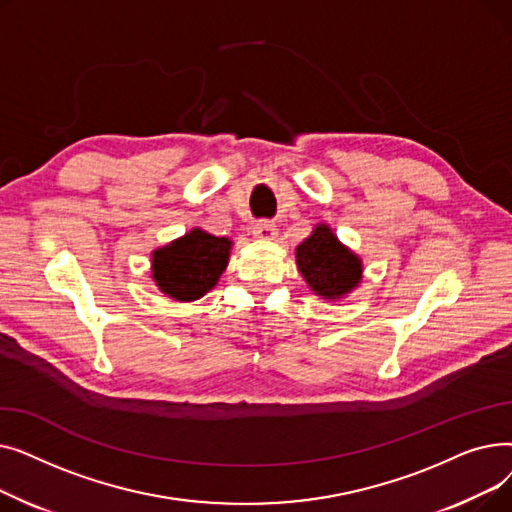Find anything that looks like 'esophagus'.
<instances>
[{"label": "esophagus", "mask_w": 512, "mask_h": 512, "mask_svg": "<svg viewBox=\"0 0 512 512\" xmlns=\"http://www.w3.org/2000/svg\"><path fill=\"white\" fill-rule=\"evenodd\" d=\"M251 232H253V236L259 238V240H274L276 234H278V228H276L274 222L263 220V222H257Z\"/></svg>", "instance_id": "esophagus-1"}]
</instances>
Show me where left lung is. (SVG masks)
Instances as JSON below:
<instances>
[{
    "label": "left lung",
    "mask_w": 512,
    "mask_h": 512,
    "mask_svg": "<svg viewBox=\"0 0 512 512\" xmlns=\"http://www.w3.org/2000/svg\"><path fill=\"white\" fill-rule=\"evenodd\" d=\"M294 257L311 292L324 301H340L363 282V259L328 224H317Z\"/></svg>",
    "instance_id": "1"
}]
</instances>
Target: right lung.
<instances>
[{
	"mask_svg": "<svg viewBox=\"0 0 512 512\" xmlns=\"http://www.w3.org/2000/svg\"><path fill=\"white\" fill-rule=\"evenodd\" d=\"M232 245L230 238L195 226L151 253V278L172 301H197L226 272Z\"/></svg>",
	"mask_w": 512,
	"mask_h": 512,
	"instance_id": "obj_1",
	"label": "right lung"
}]
</instances>
